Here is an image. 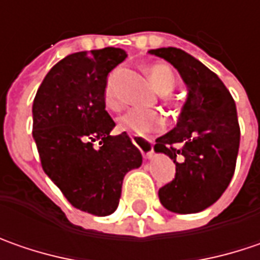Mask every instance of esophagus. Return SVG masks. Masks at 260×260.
I'll list each match as a JSON object with an SVG mask.
<instances>
[{
	"mask_svg": "<svg viewBox=\"0 0 260 260\" xmlns=\"http://www.w3.org/2000/svg\"><path fill=\"white\" fill-rule=\"evenodd\" d=\"M131 140H132L135 147L140 148V151L142 152V157H144V158H150V157H151L154 150H152V144L150 140L142 138V137H137V135L131 137Z\"/></svg>",
	"mask_w": 260,
	"mask_h": 260,
	"instance_id": "1",
	"label": "esophagus"
}]
</instances>
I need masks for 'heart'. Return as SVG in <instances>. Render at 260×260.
Returning a JSON list of instances; mask_svg holds the SVG:
<instances>
[{
	"label": "heart",
	"instance_id": "heart-1",
	"mask_svg": "<svg viewBox=\"0 0 260 260\" xmlns=\"http://www.w3.org/2000/svg\"><path fill=\"white\" fill-rule=\"evenodd\" d=\"M147 74L151 80L154 88L158 94L166 96L170 94L176 87V75L170 65L167 63H151L147 67ZM105 105L112 110H116L120 106L115 87H113V77H110L108 84L105 87ZM118 129L128 132L137 137H147L152 132H158L164 128L166 122L161 115L157 112L150 110H140V109H131L126 110L123 115H120L116 120Z\"/></svg>",
	"mask_w": 260,
	"mask_h": 260
}]
</instances>
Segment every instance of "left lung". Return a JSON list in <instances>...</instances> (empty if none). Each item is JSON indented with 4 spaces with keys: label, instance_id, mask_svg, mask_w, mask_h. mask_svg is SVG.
<instances>
[{
    "label": "left lung",
    "instance_id": "1",
    "mask_svg": "<svg viewBox=\"0 0 260 260\" xmlns=\"http://www.w3.org/2000/svg\"><path fill=\"white\" fill-rule=\"evenodd\" d=\"M150 53L172 63L189 88L175 129L155 140L154 150L176 163L172 182L160 187V202L172 212L208 208L232 182L240 145V126L230 91L197 58L177 48Z\"/></svg>",
    "mask_w": 260,
    "mask_h": 260
}]
</instances>
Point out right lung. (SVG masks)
<instances>
[{"mask_svg":"<svg viewBox=\"0 0 260 260\" xmlns=\"http://www.w3.org/2000/svg\"><path fill=\"white\" fill-rule=\"evenodd\" d=\"M126 58L119 48L75 52L52 67L33 100V138L42 169L75 208L105 217L118 208L125 175L142 155L126 132L112 137L109 73Z\"/></svg>","mask_w":260,"mask_h":260,"instance_id":"add662e5","label":"right lung"}]
</instances>
